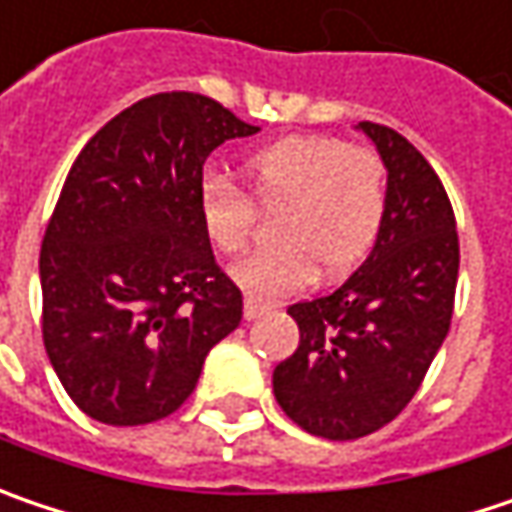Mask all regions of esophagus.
Wrapping results in <instances>:
<instances>
[{"label": "esophagus", "mask_w": 512, "mask_h": 512, "mask_svg": "<svg viewBox=\"0 0 512 512\" xmlns=\"http://www.w3.org/2000/svg\"><path fill=\"white\" fill-rule=\"evenodd\" d=\"M243 313H246V318H249V321H255V318L266 316V313H269V307H266V304H260L257 298H246V307H243Z\"/></svg>", "instance_id": "obj_1"}]
</instances>
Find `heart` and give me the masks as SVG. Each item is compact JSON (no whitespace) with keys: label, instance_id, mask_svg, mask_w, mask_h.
Listing matches in <instances>:
<instances>
[{"label":"heart","instance_id":"heart-1","mask_svg":"<svg viewBox=\"0 0 512 512\" xmlns=\"http://www.w3.org/2000/svg\"><path fill=\"white\" fill-rule=\"evenodd\" d=\"M246 194L208 179L196 214L220 255H243L257 231V208L275 217V246L234 269L252 298H281L313 284L318 266L342 278L374 249L388 211V176L379 153L333 136H289L249 153L240 165Z\"/></svg>","mask_w":512,"mask_h":512}]
</instances>
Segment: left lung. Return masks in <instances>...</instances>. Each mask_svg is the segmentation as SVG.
Returning <instances> with one entry per match:
<instances>
[{
  "label": "left lung",
  "mask_w": 512,
  "mask_h": 512,
  "mask_svg": "<svg viewBox=\"0 0 512 512\" xmlns=\"http://www.w3.org/2000/svg\"><path fill=\"white\" fill-rule=\"evenodd\" d=\"M388 167V211L368 260L330 295L292 304L301 342L272 388L304 432L356 440L411 403L443 345L458 286L455 211L435 167L385 124L359 121Z\"/></svg>",
  "instance_id": "left-lung-1"
}]
</instances>
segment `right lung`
I'll return each mask as SVG.
<instances>
[{"label": "right lung", "instance_id": "right-lung-1", "mask_svg": "<svg viewBox=\"0 0 512 512\" xmlns=\"http://www.w3.org/2000/svg\"><path fill=\"white\" fill-rule=\"evenodd\" d=\"M257 133L214 98L159 92L86 141L40 249L43 345L75 406L106 426L182 406L243 318L196 214L202 165Z\"/></svg>", "mask_w": 512, "mask_h": 512}]
</instances>
